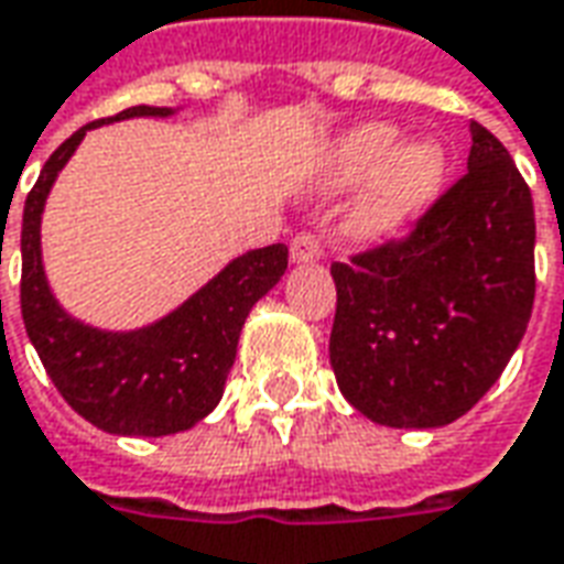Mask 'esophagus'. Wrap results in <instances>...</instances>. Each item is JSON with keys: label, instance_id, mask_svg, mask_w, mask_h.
Returning a JSON list of instances; mask_svg holds the SVG:
<instances>
[{"label": "esophagus", "instance_id": "esophagus-1", "mask_svg": "<svg viewBox=\"0 0 564 564\" xmlns=\"http://www.w3.org/2000/svg\"><path fill=\"white\" fill-rule=\"evenodd\" d=\"M322 254V239L315 237V234H297V237L291 239V261L294 263H310L315 261Z\"/></svg>", "mask_w": 564, "mask_h": 564}]
</instances>
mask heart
<instances>
[{
	"label": "heart",
	"mask_w": 564,
	"mask_h": 564,
	"mask_svg": "<svg viewBox=\"0 0 564 564\" xmlns=\"http://www.w3.org/2000/svg\"><path fill=\"white\" fill-rule=\"evenodd\" d=\"M398 142L401 130L394 123H361L339 139L330 158L334 185L373 175L349 218V234L365 242L401 234L437 197L446 175V154L437 142L416 139L401 148Z\"/></svg>",
	"instance_id": "1"
}]
</instances>
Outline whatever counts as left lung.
Wrapping results in <instances>:
<instances>
[{
	"label": "left lung",
	"mask_w": 564,
	"mask_h": 564,
	"mask_svg": "<svg viewBox=\"0 0 564 564\" xmlns=\"http://www.w3.org/2000/svg\"><path fill=\"white\" fill-rule=\"evenodd\" d=\"M467 173L406 237L330 263V367L389 429L465 416L517 352L534 303V206L498 139L470 121Z\"/></svg>",
	"instance_id": "obj_1"
}]
</instances>
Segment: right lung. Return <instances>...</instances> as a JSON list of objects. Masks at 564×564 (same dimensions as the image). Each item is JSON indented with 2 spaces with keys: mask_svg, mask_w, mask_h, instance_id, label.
Returning a JSON list of instances; mask_svg holds the SVG:
<instances>
[{
  "mask_svg": "<svg viewBox=\"0 0 564 564\" xmlns=\"http://www.w3.org/2000/svg\"><path fill=\"white\" fill-rule=\"evenodd\" d=\"M173 109L133 106L75 130L47 158L23 206L20 313L47 377L90 425L127 437H163L209 416L225 394L246 315L289 267V246L239 254L209 285L154 325L99 330L72 318L47 289L42 267V209L57 173L87 130L123 118H166Z\"/></svg>",
  "mask_w": 564,
  "mask_h": 564,
  "instance_id": "right-lung-1",
  "label": "right lung"
}]
</instances>
